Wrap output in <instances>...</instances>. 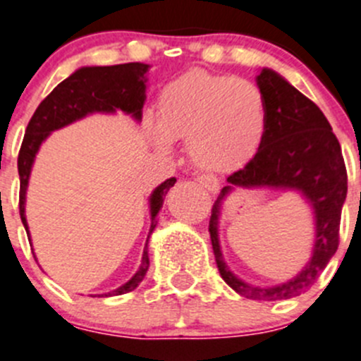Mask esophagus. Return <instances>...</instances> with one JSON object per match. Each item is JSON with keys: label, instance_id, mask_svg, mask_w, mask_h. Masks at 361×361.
<instances>
[{"label": "esophagus", "instance_id": "34e87169", "mask_svg": "<svg viewBox=\"0 0 361 361\" xmlns=\"http://www.w3.org/2000/svg\"><path fill=\"white\" fill-rule=\"evenodd\" d=\"M198 183H200L209 193H218L219 180L214 177V175H200V177H198Z\"/></svg>", "mask_w": 361, "mask_h": 361}]
</instances>
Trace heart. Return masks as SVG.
<instances>
[{
	"mask_svg": "<svg viewBox=\"0 0 361 361\" xmlns=\"http://www.w3.org/2000/svg\"><path fill=\"white\" fill-rule=\"evenodd\" d=\"M266 127V99L255 83L195 71L161 90L157 127L150 126V135L159 145L186 140L197 166L230 171L255 156Z\"/></svg>",
	"mask_w": 361,
	"mask_h": 361,
	"instance_id": "heart-1",
	"label": "heart"
}]
</instances>
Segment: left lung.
Here are the masks:
<instances>
[{
    "label": "left lung",
    "instance_id": "1",
    "mask_svg": "<svg viewBox=\"0 0 361 361\" xmlns=\"http://www.w3.org/2000/svg\"><path fill=\"white\" fill-rule=\"evenodd\" d=\"M257 85L266 99L267 127L262 143L245 168L226 177L209 221L212 250L223 280L248 300L278 301L307 293L338 248L342 205L348 195V171L341 143L324 113L276 72L262 68ZM296 189L311 202L316 214L312 259L293 281L274 288H252L228 269L217 239V216L222 198L232 187Z\"/></svg>",
    "mask_w": 361,
    "mask_h": 361
}]
</instances>
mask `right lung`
<instances>
[{
  "label": "right lung",
  "mask_w": 361,
  "mask_h": 361,
  "mask_svg": "<svg viewBox=\"0 0 361 361\" xmlns=\"http://www.w3.org/2000/svg\"><path fill=\"white\" fill-rule=\"evenodd\" d=\"M149 65L145 63H122L109 65V67H81L61 81L46 99L39 104L33 113L23 145H20L19 157H17V170H19L20 190H19V214L23 225L28 232V223L24 216V202H26V190H28V178L32 171L33 161L44 140L56 131L60 127L68 126L75 120L83 118L90 113H113L115 109H122L123 113H131L136 120H142V108L145 102V83ZM177 178H166L163 184L154 190L150 195V232L157 225V212L163 207L164 197L168 190L175 184ZM30 234V232H28ZM149 241V239H147ZM143 250L142 264L131 280L123 283L118 289L108 294L97 296H120V294L131 293L140 286V281L145 278L149 271V252Z\"/></svg>",
  "instance_id": "obj_1"
}]
</instances>
